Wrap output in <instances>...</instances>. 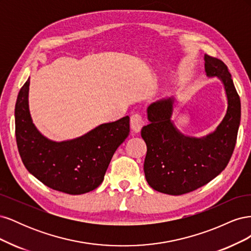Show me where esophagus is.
Segmentation results:
<instances>
[{
	"label": "esophagus",
	"mask_w": 251,
	"mask_h": 251,
	"mask_svg": "<svg viewBox=\"0 0 251 251\" xmlns=\"http://www.w3.org/2000/svg\"><path fill=\"white\" fill-rule=\"evenodd\" d=\"M130 121H131L132 131L135 132V133H139L140 130H141V127L144 125L142 116L140 115V114H133V115L131 116Z\"/></svg>",
	"instance_id": "esophagus-1"
}]
</instances>
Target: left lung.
I'll list each match as a JSON object with an SVG mask.
<instances>
[{"mask_svg": "<svg viewBox=\"0 0 251 251\" xmlns=\"http://www.w3.org/2000/svg\"><path fill=\"white\" fill-rule=\"evenodd\" d=\"M204 62L207 76L223 83L226 114L214 132L197 138L182 134L173 123L174 97L149 105L150 124L141 130L148 149L143 170L149 185L157 192L179 196L207 184L226 168L233 153L241 121L240 97L221 59L205 54Z\"/></svg>", "mask_w": 251, "mask_h": 251, "instance_id": "left-lung-1", "label": "left lung"}]
</instances>
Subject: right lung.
<instances>
[{"label":"right lung","mask_w":251,"mask_h":251,"mask_svg":"<svg viewBox=\"0 0 251 251\" xmlns=\"http://www.w3.org/2000/svg\"><path fill=\"white\" fill-rule=\"evenodd\" d=\"M30 78L20 90L14 110L19 153L30 174L48 187L81 195L101 184L111 159L130 132V117L102 124L80 137L48 139L37 130L29 111Z\"/></svg>","instance_id":"obj_1"}]
</instances>
